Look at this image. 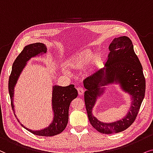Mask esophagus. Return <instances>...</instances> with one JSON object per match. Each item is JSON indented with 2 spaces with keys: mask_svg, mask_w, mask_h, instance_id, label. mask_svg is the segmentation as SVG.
<instances>
[{
  "mask_svg": "<svg viewBox=\"0 0 153 153\" xmlns=\"http://www.w3.org/2000/svg\"><path fill=\"white\" fill-rule=\"evenodd\" d=\"M77 90H78V94L80 95V96H81V95H82L83 94H84V89L82 88V87H78V88H77Z\"/></svg>",
  "mask_w": 153,
  "mask_h": 153,
  "instance_id": "obj_1",
  "label": "esophagus"
}]
</instances>
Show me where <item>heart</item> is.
<instances>
[{"label":"heart","instance_id":"obj_1","mask_svg":"<svg viewBox=\"0 0 153 153\" xmlns=\"http://www.w3.org/2000/svg\"><path fill=\"white\" fill-rule=\"evenodd\" d=\"M93 56V53L90 50H85L84 52L77 54L72 58L70 59L68 61V65L71 68L75 69H79L85 66L87 63L90 62ZM98 62V59L97 56H94L92 59L93 64H97ZM67 73V71H65Z\"/></svg>","mask_w":153,"mask_h":153}]
</instances>
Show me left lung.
I'll return each instance as SVG.
<instances>
[{
  "mask_svg": "<svg viewBox=\"0 0 153 153\" xmlns=\"http://www.w3.org/2000/svg\"><path fill=\"white\" fill-rule=\"evenodd\" d=\"M110 52L105 68L97 71L83 80L85 103L89 120L92 127L103 134L119 133L127 129L136 120L145 97L146 79L143 68L134 50L129 38L121 36L114 38L110 44ZM119 82L132 97V105L127 115L113 123H101L92 115V108L97 97L103 92L102 87Z\"/></svg>",
  "mask_w": 153,
  "mask_h": 153,
  "instance_id": "left-lung-1",
  "label": "left lung"
}]
</instances>
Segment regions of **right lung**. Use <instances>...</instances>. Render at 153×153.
Returning a JSON list of instances; mask_svg holds the SVG:
<instances>
[{"label": "right lung", "mask_w": 153, "mask_h": 153, "mask_svg": "<svg viewBox=\"0 0 153 153\" xmlns=\"http://www.w3.org/2000/svg\"><path fill=\"white\" fill-rule=\"evenodd\" d=\"M46 52L47 48L43 43L36 42V43L28 45L24 47L23 50L14 62L9 78V82H8V89H9L11 105L14 114H15L13 104L14 88L20 73L25 66L26 62L30 58L33 56H41ZM74 87V85H70L66 87H61L57 85L53 87L52 109L54 111V119L48 127L39 131H32L24 127L22 124H21V125L32 134L38 136H52L62 133L68 124L69 105L71 104V101L78 96V91Z\"/></svg>", "instance_id": "1"}]
</instances>
